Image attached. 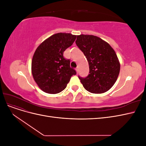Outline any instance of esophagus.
I'll use <instances>...</instances> for the list:
<instances>
[{"instance_id":"esophagus-1","label":"esophagus","mask_w":146,"mask_h":146,"mask_svg":"<svg viewBox=\"0 0 146 146\" xmlns=\"http://www.w3.org/2000/svg\"><path fill=\"white\" fill-rule=\"evenodd\" d=\"M76 72H77V73H78V67L76 69Z\"/></svg>"}]
</instances>
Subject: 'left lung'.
I'll use <instances>...</instances> for the list:
<instances>
[{"label": "left lung", "instance_id": "obj_1", "mask_svg": "<svg viewBox=\"0 0 146 146\" xmlns=\"http://www.w3.org/2000/svg\"><path fill=\"white\" fill-rule=\"evenodd\" d=\"M76 43L89 64L88 76H78L83 87L91 93L107 92L115 83L120 71L115 51L108 43L94 35H78Z\"/></svg>", "mask_w": 146, "mask_h": 146}]
</instances>
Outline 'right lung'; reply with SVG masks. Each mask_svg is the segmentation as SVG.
Masks as SVG:
<instances>
[{
    "mask_svg": "<svg viewBox=\"0 0 146 146\" xmlns=\"http://www.w3.org/2000/svg\"><path fill=\"white\" fill-rule=\"evenodd\" d=\"M77 36L58 33L52 35L35 50L32 61V73L40 89L48 94L64 90L76 71L70 66V60L63 52L71 46Z\"/></svg>",
    "mask_w": 146,
    "mask_h": 146,
    "instance_id": "right-lung-1",
    "label": "right lung"
}]
</instances>
